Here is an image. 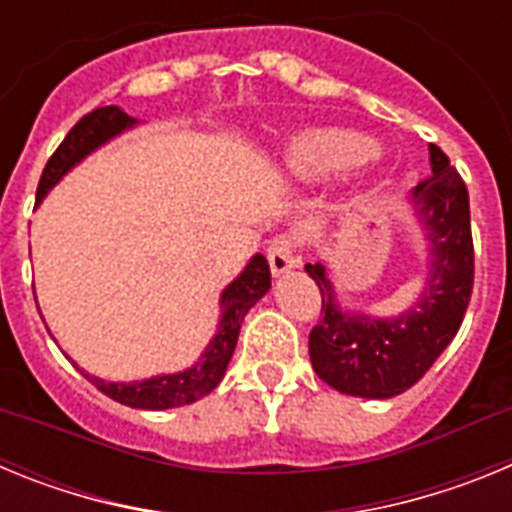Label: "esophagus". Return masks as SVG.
I'll use <instances>...</instances> for the list:
<instances>
[{
  "instance_id": "obj_1",
  "label": "esophagus",
  "mask_w": 512,
  "mask_h": 512,
  "mask_svg": "<svg viewBox=\"0 0 512 512\" xmlns=\"http://www.w3.org/2000/svg\"><path fill=\"white\" fill-rule=\"evenodd\" d=\"M266 259H269L271 271L274 277H282L289 269H295L300 264V256H297V241L295 235L279 233L277 238H271L269 248H266Z\"/></svg>"
}]
</instances>
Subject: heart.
<instances>
[{
  "label": "heart",
  "instance_id": "heart-1",
  "mask_svg": "<svg viewBox=\"0 0 512 512\" xmlns=\"http://www.w3.org/2000/svg\"><path fill=\"white\" fill-rule=\"evenodd\" d=\"M372 156V143L361 135L341 130L307 133L289 146V164L302 174H330L356 166Z\"/></svg>",
  "mask_w": 512,
  "mask_h": 512
}]
</instances>
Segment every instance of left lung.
Segmentation results:
<instances>
[{"label": "left lung", "instance_id": "left-lung-1", "mask_svg": "<svg viewBox=\"0 0 512 512\" xmlns=\"http://www.w3.org/2000/svg\"><path fill=\"white\" fill-rule=\"evenodd\" d=\"M413 202L431 241V279L400 318L341 312L325 266L305 264L320 289V320L310 330V361L323 382L354 397L387 400L410 390L454 341L474 287L469 192L449 156L431 143V176Z\"/></svg>", "mask_w": 512, "mask_h": 512}]
</instances>
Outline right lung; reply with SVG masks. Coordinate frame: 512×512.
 I'll return each mask as SVG.
<instances>
[{"instance_id":"obj_1","label":"right lung","mask_w":512,"mask_h":512,"mask_svg":"<svg viewBox=\"0 0 512 512\" xmlns=\"http://www.w3.org/2000/svg\"><path fill=\"white\" fill-rule=\"evenodd\" d=\"M133 122V117L125 115L122 110H117L115 104H110V107H97V110H92L89 115L81 117L74 128L69 130V135L61 140V146L53 151V156L48 158V164H45L43 176H40L38 182V202L43 200L45 192H48L71 166L79 164L81 158L87 156L89 151L102 146L104 140H110L112 135H117L120 130L130 128ZM269 287V261L259 253V256H253L251 264L246 266V271H243L241 277L235 279V282L223 292V300H220L223 312H220V325H217L215 338H212L210 346L205 348V354L200 356V361H197L192 369H187V372L166 374V377H153L146 379V382L128 384L104 382V379L92 377V374L87 372L81 374H84L102 395L112 397V400L120 402V405H128V408L166 410L197 402L200 397L210 395L217 384H220V379L225 377L228 361L235 351V343H238V330H241L243 318H246V312L251 310V305H256V300H261V297L266 295V289Z\"/></svg>"}]
</instances>
